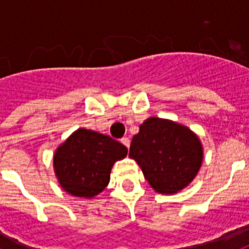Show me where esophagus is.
Masks as SVG:
<instances>
[{
	"mask_svg": "<svg viewBox=\"0 0 249 249\" xmlns=\"http://www.w3.org/2000/svg\"><path fill=\"white\" fill-rule=\"evenodd\" d=\"M121 143L124 144L125 147H128V148H129V146H130V140H129L128 137H124V138L121 140Z\"/></svg>",
	"mask_w": 249,
	"mask_h": 249,
	"instance_id": "34e87169",
	"label": "esophagus"
}]
</instances>
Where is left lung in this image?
Listing matches in <instances>:
<instances>
[{"label":"left lung","instance_id":"left-lung-1","mask_svg":"<svg viewBox=\"0 0 249 249\" xmlns=\"http://www.w3.org/2000/svg\"><path fill=\"white\" fill-rule=\"evenodd\" d=\"M129 156L141 166L156 193L176 194L200 169L203 146L199 137L185 125L150 117L133 137Z\"/></svg>","mask_w":249,"mask_h":249}]
</instances>
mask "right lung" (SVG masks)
I'll return each mask as SVG.
<instances>
[{
	"label": "right lung",
	"instance_id": "obj_1",
	"mask_svg": "<svg viewBox=\"0 0 249 249\" xmlns=\"http://www.w3.org/2000/svg\"><path fill=\"white\" fill-rule=\"evenodd\" d=\"M128 148L120 142L89 129L73 132L54 154V170L64 191L91 199L106 189L109 173Z\"/></svg>",
	"mask_w": 249,
	"mask_h": 249
}]
</instances>
